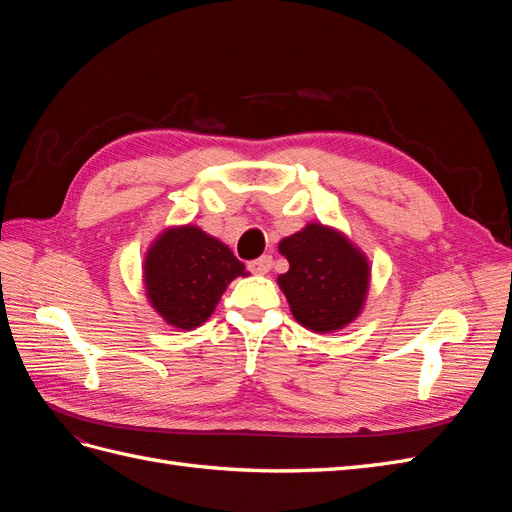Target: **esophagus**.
<instances>
[{
  "label": "esophagus",
  "instance_id": "obj_1",
  "mask_svg": "<svg viewBox=\"0 0 512 512\" xmlns=\"http://www.w3.org/2000/svg\"><path fill=\"white\" fill-rule=\"evenodd\" d=\"M271 267H273V258H271V256H260V258L252 260L250 265H247V269H250V271H252V273H256V275H265V273H269V271H271Z\"/></svg>",
  "mask_w": 512,
  "mask_h": 512
}]
</instances>
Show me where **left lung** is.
<instances>
[{"label": "left lung", "mask_w": 512, "mask_h": 512, "mask_svg": "<svg viewBox=\"0 0 512 512\" xmlns=\"http://www.w3.org/2000/svg\"><path fill=\"white\" fill-rule=\"evenodd\" d=\"M290 269L277 277L301 327L333 333L361 316L371 282L369 258L333 226L309 222L277 245Z\"/></svg>", "instance_id": "1"}]
</instances>
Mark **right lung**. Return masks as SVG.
<instances>
[{"mask_svg": "<svg viewBox=\"0 0 512 512\" xmlns=\"http://www.w3.org/2000/svg\"><path fill=\"white\" fill-rule=\"evenodd\" d=\"M250 275L230 247L196 224L168 226L151 241L143 260V284L156 314L181 331L207 322L226 286Z\"/></svg>", "mask_w": 512, "mask_h": 512, "instance_id": "right-lung-1", "label": "right lung"}]
</instances>
